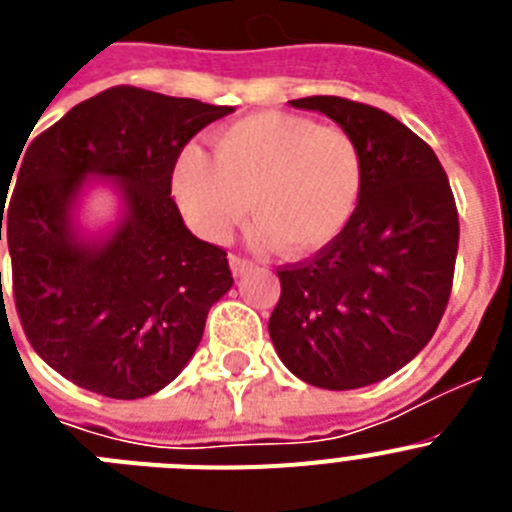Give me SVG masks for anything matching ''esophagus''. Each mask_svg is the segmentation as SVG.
I'll use <instances>...</instances> for the list:
<instances>
[{"mask_svg":"<svg viewBox=\"0 0 512 512\" xmlns=\"http://www.w3.org/2000/svg\"><path fill=\"white\" fill-rule=\"evenodd\" d=\"M230 269H233V274H243V271H248L253 266L251 259H246V256H241V253H230Z\"/></svg>","mask_w":512,"mask_h":512,"instance_id":"1","label":"esophagus"}]
</instances>
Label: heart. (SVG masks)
Wrapping results in <instances>:
<instances>
[{
	"instance_id": "obj_1",
	"label": "heart",
	"mask_w": 512,
	"mask_h": 512,
	"mask_svg": "<svg viewBox=\"0 0 512 512\" xmlns=\"http://www.w3.org/2000/svg\"><path fill=\"white\" fill-rule=\"evenodd\" d=\"M174 194L189 223L220 241L251 212L256 241L310 256L348 228L364 187L356 138L302 115L259 112L212 138V158L187 148L174 166Z\"/></svg>"
}]
</instances>
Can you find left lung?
<instances>
[{
    "label": "left lung",
    "instance_id": "obj_1",
    "mask_svg": "<svg viewBox=\"0 0 512 512\" xmlns=\"http://www.w3.org/2000/svg\"><path fill=\"white\" fill-rule=\"evenodd\" d=\"M289 104L354 135L364 187L336 241L277 269L269 336L302 382L356 390L395 374L436 333L454 284L459 212L441 161L408 125L343 97Z\"/></svg>",
    "mask_w": 512,
    "mask_h": 512
}]
</instances>
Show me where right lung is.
<instances>
[{
  "label": "right lung",
  "mask_w": 512,
  "mask_h": 512,
  "mask_svg": "<svg viewBox=\"0 0 512 512\" xmlns=\"http://www.w3.org/2000/svg\"><path fill=\"white\" fill-rule=\"evenodd\" d=\"M230 112L112 87L76 104L22 153L0 241L7 238L27 341L69 382L138 400L166 387L200 346L207 310L233 287V274L223 248L187 230L171 174L189 140ZM87 175L117 178L129 207L99 247L70 228Z\"/></svg>",
  "instance_id": "obj_1"
}]
</instances>
